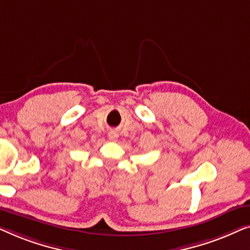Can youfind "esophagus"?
Returning <instances> with one entry per match:
<instances>
[{"mask_svg": "<svg viewBox=\"0 0 250 250\" xmlns=\"http://www.w3.org/2000/svg\"><path fill=\"white\" fill-rule=\"evenodd\" d=\"M108 138H109V140H111V141H116V140L118 139V134H117V132H115V131H110L108 133Z\"/></svg>", "mask_w": 250, "mask_h": 250, "instance_id": "34e87169", "label": "esophagus"}]
</instances>
